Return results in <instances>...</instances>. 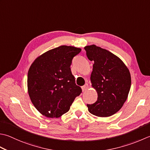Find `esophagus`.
I'll use <instances>...</instances> for the list:
<instances>
[{
    "label": "esophagus",
    "mask_w": 150,
    "mask_h": 150,
    "mask_svg": "<svg viewBox=\"0 0 150 150\" xmlns=\"http://www.w3.org/2000/svg\"><path fill=\"white\" fill-rule=\"evenodd\" d=\"M88 88V84L87 83L85 84L84 85V86H82V90H83V92H84V91L87 90Z\"/></svg>",
    "instance_id": "esophagus-1"
}]
</instances>
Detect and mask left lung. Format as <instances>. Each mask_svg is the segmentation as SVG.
<instances>
[{
    "label": "left lung",
    "instance_id": "obj_1",
    "mask_svg": "<svg viewBox=\"0 0 150 150\" xmlns=\"http://www.w3.org/2000/svg\"><path fill=\"white\" fill-rule=\"evenodd\" d=\"M87 57L93 61L92 86L98 93V100L87 105L88 111L98 117H108L120 110L129 92V70L119 57L96 45L84 47Z\"/></svg>",
    "mask_w": 150,
    "mask_h": 150
}]
</instances>
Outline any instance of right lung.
Returning a JSON list of instances; mask_svg holds the SVG:
<instances>
[{
	"mask_svg": "<svg viewBox=\"0 0 150 150\" xmlns=\"http://www.w3.org/2000/svg\"><path fill=\"white\" fill-rule=\"evenodd\" d=\"M81 49L61 45L37 57L28 71L27 87L36 109L47 118H59L82 90L75 84L70 66Z\"/></svg>",
	"mask_w": 150,
	"mask_h": 150,
	"instance_id": "1",
	"label": "right lung"
}]
</instances>
